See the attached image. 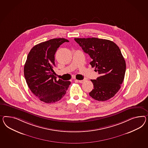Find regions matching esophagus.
<instances>
[{"label": "esophagus", "instance_id": "obj_1", "mask_svg": "<svg viewBox=\"0 0 148 148\" xmlns=\"http://www.w3.org/2000/svg\"><path fill=\"white\" fill-rule=\"evenodd\" d=\"M85 81H86V80H78V81H79V83H84V82H85Z\"/></svg>", "mask_w": 148, "mask_h": 148}]
</instances>
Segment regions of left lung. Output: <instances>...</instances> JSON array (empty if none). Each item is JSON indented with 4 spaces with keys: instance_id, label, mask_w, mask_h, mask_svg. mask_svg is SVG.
Returning <instances> with one entry per match:
<instances>
[{
    "instance_id": "1",
    "label": "left lung",
    "mask_w": 148,
    "mask_h": 148,
    "mask_svg": "<svg viewBox=\"0 0 148 148\" xmlns=\"http://www.w3.org/2000/svg\"><path fill=\"white\" fill-rule=\"evenodd\" d=\"M74 40L92 58L90 64L100 75L96 80H91L94 89L89 95L99 101L111 99L120 90L126 69L120 48L113 41L106 39L88 38Z\"/></svg>"
}]
</instances>
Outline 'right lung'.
Returning <instances> with one entry per match:
<instances>
[{
	"label": "right lung",
	"instance_id": "obj_1",
	"mask_svg": "<svg viewBox=\"0 0 148 148\" xmlns=\"http://www.w3.org/2000/svg\"><path fill=\"white\" fill-rule=\"evenodd\" d=\"M69 42L64 38H56L37 44L31 49L24 66V76L31 92L47 103L59 101L66 94L69 81L56 80L54 75L55 56L61 44Z\"/></svg>",
	"mask_w": 148,
	"mask_h": 148
}]
</instances>
